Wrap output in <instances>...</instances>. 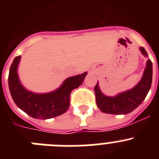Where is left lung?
I'll return each mask as SVG.
<instances>
[{"label": "left lung", "mask_w": 159, "mask_h": 159, "mask_svg": "<svg viewBox=\"0 0 159 159\" xmlns=\"http://www.w3.org/2000/svg\"><path fill=\"white\" fill-rule=\"evenodd\" d=\"M139 50L144 57H147L145 48L140 47ZM152 62L147 61L146 68L141 80L132 89L118 94L116 96H107L101 92L97 82L95 86L96 104L99 110L106 114L126 115L130 113L141 104L151 89L152 83Z\"/></svg>", "instance_id": "1"}]
</instances>
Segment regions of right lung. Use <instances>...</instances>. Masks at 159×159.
I'll return each instance as SVG.
<instances>
[{
	"mask_svg": "<svg viewBox=\"0 0 159 159\" xmlns=\"http://www.w3.org/2000/svg\"><path fill=\"white\" fill-rule=\"evenodd\" d=\"M20 57H15L8 74V88L16 106L34 119H48L65 113L70 106L71 91L80 86L88 72L66 79L53 92L34 93L28 91L19 80L17 67Z\"/></svg>",
	"mask_w": 159,
	"mask_h": 159,
	"instance_id": "obj_1",
	"label": "right lung"
}]
</instances>
